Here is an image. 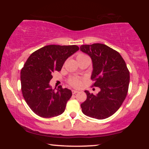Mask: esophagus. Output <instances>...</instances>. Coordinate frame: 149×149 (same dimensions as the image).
Segmentation results:
<instances>
[{"mask_svg":"<svg viewBox=\"0 0 149 149\" xmlns=\"http://www.w3.org/2000/svg\"><path fill=\"white\" fill-rule=\"evenodd\" d=\"M72 94H76L77 93H78V91H77V90H72Z\"/></svg>","mask_w":149,"mask_h":149,"instance_id":"esophagus-1","label":"esophagus"}]
</instances>
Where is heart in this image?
I'll return each mask as SVG.
<instances>
[{
	"instance_id": "heart-1",
	"label": "heart",
	"mask_w": 149,
	"mask_h": 149,
	"mask_svg": "<svg viewBox=\"0 0 149 149\" xmlns=\"http://www.w3.org/2000/svg\"><path fill=\"white\" fill-rule=\"evenodd\" d=\"M77 60L78 62L79 61L84 60H89V58L87 56L86 54L80 53V54H77ZM68 83L73 87H79L81 85V80L80 78H79V77H71V78L69 79Z\"/></svg>"
}]
</instances>
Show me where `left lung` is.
Instances as JSON below:
<instances>
[{"mask_svg": "<svg viewBox=\"0 0 149 149\" xmlns=\"http://www.w3.org/2000/svg\"><path fill=\"white\" fill-rule=\"evenodd\" d=\"M80 49L92 60V87L100 88L96 95L85 91L87 99L81 104L82 112L94 119H107L125 100L130 83L129 70L119 53L106 45H83Z\"/></svg>", "mask_w": 149, "mask_h": 149, "instance_id": "1", "label": "left lung"}]
</instances>
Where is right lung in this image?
Here are the masks:
<instances>
[{
	"instance_id": "add662e5",
	"label": "right lung",
	"mask_w": 149,
	"mask_h": 149,
	"mask_svg": "<svg viewBox=\"0 0 149 149\" xmlns=\"http://www.w3.org/2000/svg\"><path fill=\"white\" fill-rule=\"evenodd\" d=\"M77 45H50L30 55L21 70L22 91L26 102L36 115L51 118L64 113L72 96L70 89L49 85L53 73L60 71L66 59L77 52Z\"/></svg>"
}]
</instances>
